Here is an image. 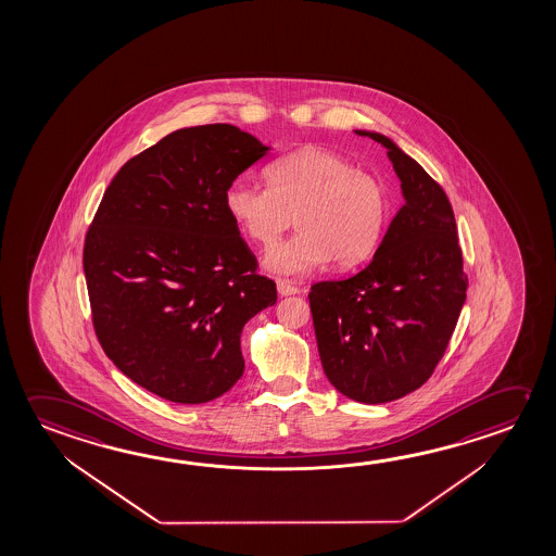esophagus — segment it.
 <instances>
[{
    "instance_id": "esophagus-1",
    "label": "esophagus",
    "mask_w": 556,
    "mask_h": 556,
    "mask_svg": "<svg viewBox=\"0 0 556 556\" xmlns=\"http://www.w3.org/2000/svg\"><path fill=\"white\" fill-rule=\"evenodd\" d=\"M277 291L281 296H291V294H299L301 289L296 287V282L289 281V279H277Z\"/></svg>"
}]
</instances>
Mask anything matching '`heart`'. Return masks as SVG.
<instances>
[{"label":"heart","instance_id":"heart-1","mask_svg":"<svg viewBox=\"0 0 556 556\" xmlns=\"http://www.w3.org/2000/svg\"><path fill=\"white\" fill-rule=\"evenodd\" d=\"M267 186L238 178L225 191V210L257 247L271 248L291 227L299 232L265 255L274 274H308L331 260L353 267L372 254L390 217L388 190L372 174L336 151L306 147L265 170Z\"/></svg>","mask_w":556,"mask_h":556}]
</instances>
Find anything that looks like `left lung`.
<instances>
[{
	"instance_id": "left-lung-1",
	"label": "left lung",
	"mask_w": 556,
	"mask_h": 556,
	"mask_svg": "<svg viewBox=\"0 0 556 556\" xmlns=\"http://www.w3.org/2000/svg\"><path fill=\"white\" fill-rule=\"evenodd\" d=\"M388 149L405 205L363 271L309 289L319 358L329 382L368 405L400 400L446 353L467 275L447 195L390 137L355 129Z\"/></svg>"
}]
</instances>
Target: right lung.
Here are the masks:
<instances>
[{"label": "right lung", "mask_w": 556, "mask_h": 556, "mask_svg": "<svg viewBox=\"0 0 556 556\" xmlns=\"http://www.w3.org/2000/svg\"><path fill=\"white\" fill-rule=\"evenodd\" d=\"M269 151L230 124L176 129L129 159L85 237L92 326L129 380L195 405L240 380L242 328L277 289L225 210V191Z\"/></svg>", "instance_id": "obj_1"}]
</instances>
